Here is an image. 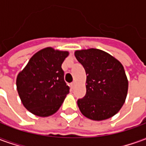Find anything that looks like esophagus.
Instances as JSON below:
<instances>
[{
  "mask_svg": "<svg viewBox=\"0 0 146 146\" xmlns=\"http://www.w3.org/2000/svg\"><path fill=\"white\" fill-rule=\"evenodd\" d=\"M70 86H71V88H74V86H75V82L71 83V84H70Z\"/></svg>",
  "mask_w": 146,
  "mask_h": 146,
  "instance_id": "1",
  "label": "esophagus"
}]
</instances>
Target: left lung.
Returning <instances> with one entry per match:
<instances>
[{"label":"left lung","instance_id":"left-lung-1","mask_svg":"<svg viewBox=\"0 0 146 146\" xmlns=\"http://www.w3.org/2000/svg\"><path fill=\"white\" fill-rule=\"evenodd\" d=\"M87 75L85 96L77 105L92 120H104L118 113L125 102L128 80L123 65L107 52L96 48L75 51Z\"/></svg>","mask_w":146,"mask_h":146}]
</instances>
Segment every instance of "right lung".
Instances as JSON below:
<instances>
[{
  "label": "right lung",
  "instance_id": "add662e5",
  "mask_svg": "<svg viewBox=\"0 0 146 146\" xmlns=\"http://www.w3.org/2000/svg\"><path fill=\"white\" fill-rule=\"evenodd\" d=\"M69 51L48 47L37 51L16 78L22 103L36 116L46 117L57 112L70 88L64 80L62 64Z\"/></svg>",
  "mask_w": 146,
  "mask_h": 146
}]
</instances>
